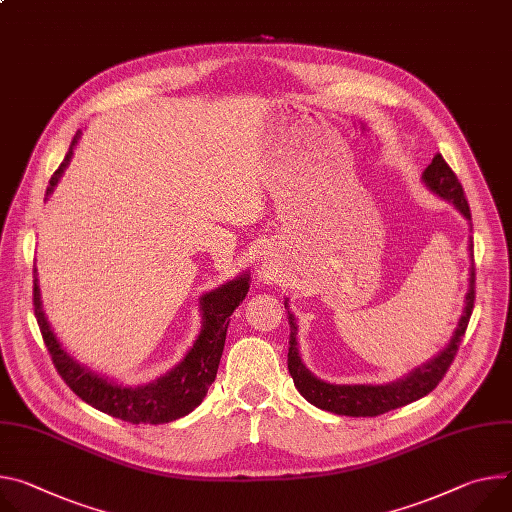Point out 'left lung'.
Returning <instances> with one entry per match:
<instances>
[{"instance_id":"left-lung-1","label":"left lung","mask_w":512,"mask_h":512,"mask_svg":"<svg viewBox=\"0 0 512 512\" xmlns=\"http://www.w3.org/2000/svg\"><path fill=\"white\" fill-rule=\"evenodd\" d=\"M423 181L431 192H435L443 200L451 202L463 216L472 220L470 204L466 200V194H463L461 183H459L457 175L451 171V167L445 163V159L441 155L433 157L431 165L423 173ZM472 249H474V245H470V251ZM474 300H476V269L472 265V269H470V288H468V294H466V306H463V314L457 322V329H455L449 345L435 359H431L429 363H425L421 367H416L412 374H408L406 378L396 380L392 384H384V386L329 384V382L318 380L314 374H310V371L306 369V365L300 359V353H298L296 318L288 310V322H290L288 369H290V376L294 380V386L298 388V392L310 404H314L322 410L335 412V414H343V416H378V414H384L388 410L406 406V404H410L418 398H423L439 386V382L447 374L449 365L453 363V359L457 355V349L463 341V335H466L468 322H470V316H472V310H474Z\"/></svg>"}]
</instances>
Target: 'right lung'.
<instances>
[{
	"mask_svg": "<svg viewBox=\"0 0 512 512\" xmlns=\"http://www.w3.org/2000/svg\"><path fill=\"white\" fill-rule=\"evenodd\" d=\"M79 141V132L73 136L69 153L65 155L59 169L53 173L46 198H49L59 183L65 167L73 157V149ZM44 198V200H46ZM249 292V273H243L237 280L220 286L214 292H208L200 300L202 310V331L188 351L171 371L145 386H122L110 382L94 371L79 365L57 341L49 322L44 318L40 304V290L34 269V316L42 333V341L51 353V359L59 371L63 382L89 406H94L120 421L132 425H163L175 418L190 414L198 404H202L208 388L212 386L218 363L222 357L228 316L245 300Z\"/></svg>",
	"mask_w": 512,
	"mask_h": 512,
	"instance_id": "add662e5",
	"label": "right lung"
}]
</instances>
